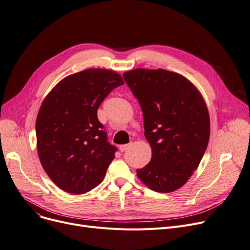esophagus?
I'll list each match as a JSON object with an SVG mask.
<instances>
[{"label":"esophagus","instance_id":"1","mask_svg":"<svg viewBox=\"0 0 250 250\" xmlns=\"http://www.w3.org/2000/svg\"><path fill=\"white\" fill-rule=\"evenodd\" d=\"M129 147H130V144H125V145H121V146H120V150H121V152H125V151H126Z\"/></svg>","mask_w":250,"mask_h":250}]
</instances>
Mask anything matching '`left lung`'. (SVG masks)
Wrapping results in <instances>:
<instances>
[{"mask_svg": "<svg viewBox=\"0 0 250 250\" xmlns=\"http://www.w3.org/2000/svg\"><path fill=\"white\" fill-rule=\"evenodd\" d=\"M144 116L151 161L138 177L158 192L181 188L198 168L209 139V116L201 93L187 78L166 70L124 74Z\"/></svg>", "mask_w": 250, "mask_h": 250, "instance_id": "obj_1", "label": "left lung"}]
</instances>
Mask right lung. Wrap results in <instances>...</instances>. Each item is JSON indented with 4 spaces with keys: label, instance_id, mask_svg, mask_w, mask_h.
Returning a JSON list of instances; mask_svg holds the SVG:
<instances>
[{
    "label": "right lung",
    "instance_id": "right-lung-1",
    "mask_svg": "<svg viewBox=\"0 0 250 250\" xmlns=\"http://www.w3.org/2000/svg\"><path fill=\"white\" fill-rule=\"evenodd\" d=\"M123 78L104 69L65 77L43 100L36 118L39 160L62 190L81 194L97 187L117 148L107 141L97 109Z\"/></svg>",
    "mask_w": 250,
    "mask_h": 250
}]
</instances>
